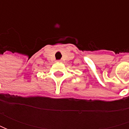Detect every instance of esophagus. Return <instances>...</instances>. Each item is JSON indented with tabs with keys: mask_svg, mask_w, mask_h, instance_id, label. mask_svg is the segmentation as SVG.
<instances>
[{
	"mask_svg": "<svg viewBox=\"0 0 129 129\" xmlns=\"http://www.w3.org/2000/svg\"><path fill=\"white\" fill-rule=\"evenodd\" d=\"M62 60H58V62H61Z\"/></svg>",
	"mask_w": 129,
	"mask_h": 129,
	"instance_id": "obj_1",
	"label": "esophagus"
}]
</instances>
